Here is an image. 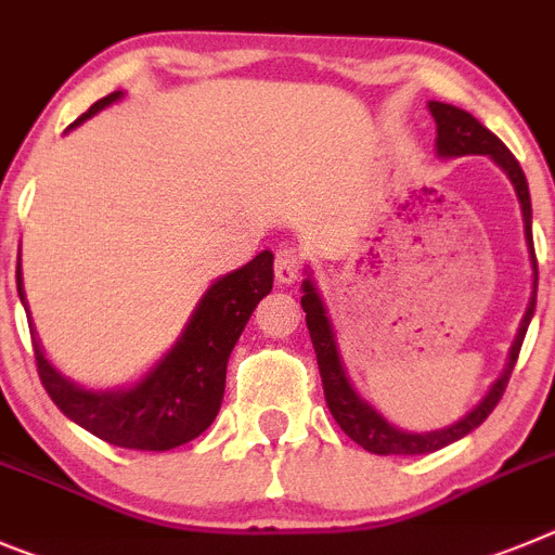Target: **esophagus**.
Instances as JSON below:
<instances>
[{"label":"esophagus","mask_w":555,"mask_h":555,"mask_svg":"<svg viewBox=\"0 0 555 555\" xmlns=\"http://www.w3.org/2000/svg\"><path fill=\"white\" fill-rule=\"evenodd\" d=\"M304 251L298 246H279L276 248V259H273V271H276V279L282 284L296 282L298 273L304 268Z\"/></svg>","instance_id":"1"}]
</instances>
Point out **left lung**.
<instances>
[{"label": "left lung", "instance_id": "1", "mask_svg": "<svg viewBox=\"0 0 555 555\" xmlns=\"http://www.w3.org/2000/svg\"><path fill=\"white\" fill-rule=\"evenodd\" d=\"M434 121H437V154L439 157H462V154H489L495 159L498 166L508 173L512 179L517 198H520L522 221H526V241L531 248V266H533V296L528 304V312L520 323V332L514 339L512 353H508V364L503 376L492 384L489 396L473 409L467 417H462L453 426L442 428V431L431 434H406L401 428H392L382 414L373 412L367 403H362L357 398V392L348 384L346 371L339 364L337 346H334V332L332 323L326 318V309H323L321 298L314 293L312 282H304V296L301 307L307 312V328L309 337H312L314 357H318V371H321L323 382V396H326V406L332 412V417L337 421V426L348 434V437L362 446L364 451L378 453V456H421V453L439 451V448L451 446L456 439H462L464 434H470L473 428L481 426L487 421L492 409L498 406V401L506 392V384L512 378L514 362L520 357L522 339H526L528 323H531V314L537 309V254H533V237H531V193H528L526 173H522L520 163L514 159V154L503 146V141L498 134L489 132L478 118H473L467 109H459L453 104L442 102H428Z\"/></svg>", "mask_w": 555, "mask_h": 555}]
</instances>
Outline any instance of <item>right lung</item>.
Instances as JSON below:
<instances>
[{"instance_id": "obj_1", "label": "right lung", "mask_w": 555, "mask_h": 555, "mask_svg": "<svg viewBox=\"0 0 555 555\" xmlns=\"http://www.w3.org/2000/svg\"><path fill=\"white\" fill-rule=\"evenodd\" d=\"M121 93H109L91 104L77 118H91ZM18 296L22 273L16 271ZM273 287V254L262 251L241 271L218 279L198 304L191 326L184 328L173 351L143 378L124 392H88L60 376L43 357L38 339H33L35 367L43 389L57 409L85 431L118 448L134 451H171L196 439L216 421L227 387V362L234 343L246 328L254 307Z\"/></svg>"}]
</instances>
